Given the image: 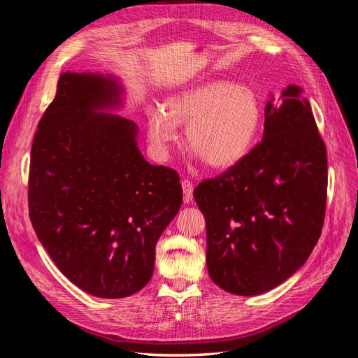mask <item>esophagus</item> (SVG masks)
<instances>
[{
  "label": "esophagus",
  "instance_id": "34e87169",
  "mask_svg": "<svg viewBox=\"0 0 358 358\" xmlns=\"http://www.w3.org/2000/svg\"><path fill=\"white\" fill-rule=\"evenodd\" d=\"M182 188H183V196H185V200L189 201L192 199V192H194V183L189 179H183L182 180Z\"/></svg>",
  "mask_w": 358,
  "mask_h": 358
}]
</instances>
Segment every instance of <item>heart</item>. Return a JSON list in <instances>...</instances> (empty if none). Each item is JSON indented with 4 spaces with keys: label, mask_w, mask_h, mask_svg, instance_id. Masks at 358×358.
Instances as JSON below:
<instances>
[{
    "label": "heart",
    "mask_w": 358,
    "mask_h": 358,
    "mask_svg": "<svg viewBox=\"0 0 358 358\" xmlns=\"http://www.w3.org/2000/svg\"><path fill=\"white\" fill-rule=\"evenodd\" d=\"M262 124V104L254 91L230 80H210L171 95L164 110L148 115V134L159 155L187 128V145L206 166H236L251 150Z\"/></svg>",
    "instance_id": "obj_1"
}]
</instances>
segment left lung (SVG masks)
<instances>
[{
    "instance_id": "1",
    "label": "left lung",
    "mask_w": 358,
    "mask_h": 358,
    "mask_svg": "<svg viewBox=\"0 0 358 358\" xmlns=\"http://www.w3.org/2000/svg\"><path fill=\"white\" fill-rule=\"evenodd\" d=\"M206 264L220 288L257 296L282 284L317 245L327 201V149L309 101L289 85L264 109L263 140L194 189Z\"/></svg>"
}]
</instances>
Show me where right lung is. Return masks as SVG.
Segmentation results:
<instances>
[{
    "mask_svg": "<svg viewBox=\"0 0 358 358\" xmlns=\"http://www.w3.org/2000/svg\"><path fill=\"white\" fill-rule=\"evenodd\" d=\"M113 78L62 73L31 148L29 220L53 263L74 285L103 299L142 289L155 245L182 204L178 173L152 166L137 125L103 113L117 106Z\"/></svg>",
    "mask_w": 358,
    "mask_h": 358,
    "instance_id": "right-lung-1",
    "label": "right lung"
}]
</instances>
